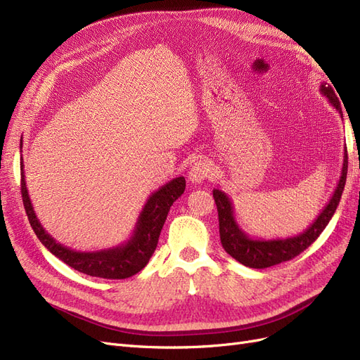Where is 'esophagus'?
<instances>
[{
  "label": "esophagus",
  "mask_w": 360,
  "mask_h": 360,
  "mask_svg": "<svg viewBox=\"0 0 360 360\" xmlns=\"http://www.w3.org/2000/svg\"><path fill=\"white\" fill-rule=\"evenodd\" d=\"M210 176V167L205 160H197L189 169V181L193 184L202 183L207 177Z\"/></svg>",
  "instance_id": "esophagus-1"
}]
</instances>
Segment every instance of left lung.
<instances>
[{"instance_id": "obj_1", "label": "left lung", "mask_w": 360, "mask_h": 360, "mask_svg": "<svg viewBox=\"0 0 360 360\" xmlns=\"http://www.w3.org/2000/svg\"><path fill=\"white\" fill-rule=\"evenodd\" d=\"M320 93L328 97L329 103L342 115L341 103L335 96L332 86L323 82L320 85ZM347 159L348 158L345 147L341 177L336 183V188L329 202L324 205V209L320 212L317 219H315L303 233L287 238H270V240H266V238H252L242 230L240 225L237 224L231 198L221 189H213V198L217 207V216H219L221 243L226 250V254H230L234 259L238 261V263H242L246 267L266 269L270 266L284 263V261H288L303 252L309 245L317 240V237L323 233L326 225L329 224L338 204H340L347 179Z\"/></svg>"}]
</instances>
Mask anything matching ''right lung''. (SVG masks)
Returning a JSON list of instances; mask_svg holds the SVG:
<instances>
[{
	"label": "right lung",
	"instance_id": "1",
	"mask_svg": "<svg viewBox=\"0 0 360 360\" xmlns=\"http://www.w3.org/2000/svg\"><path fill=\"white\" fill-rule=\"evenodd\" d=\"M20 148H22V143H20ZM22 160L24 159L20 158V192H22V201L31 228L41 245L72 269L85 275L105 279H126L136 275L147 266L158 246L162 226L165 224L172 202L181 197L186 188L184 177H176L151 193L138 216L132 236L123 245L93 250V252H81V250L58 243L39 222L28 195Z\"/></svg>",
	"mask_w": 360,
	"mask_h": 360
}]
</instances>
